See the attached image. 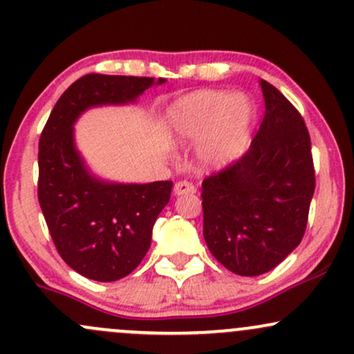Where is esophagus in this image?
I'll list each match as a JSON object with an SVG mask.
<instances>
[{
    "instance_id": "1",
    "label": "esophagus",
    "mask_w": 354,
    "mask_h": 354,
    "mask_svg": "<svg viewBox=\"0 0 354 354\" xmlns=\"http://www.w3.org/2000/svg\"><path fill=\"white\" fill-rule=\"evenodd\" d=\"M174 195H193V193H196V188L193 186L192 183H188V181H178L176 185H174Z\"/></svg>"
}]
</instances>
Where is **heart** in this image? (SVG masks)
<instances>
[{
    "mask_svg": "<svg viewBox=\"0 0 354 354\" xmlns=\"http://www.w3.org/2000/svg\"><path fill=\"white\" fill-rule=\"evenodd\" d=\"M252 107L245 95L220 91H198L176 100L168 111L173 138L180 142L205 139L200 159L207 165H225L242 145Z\"/></svg>",
    "mask_w": 354,
    "mask_h": 354,
    "instance_id": "heart-1",
    "label": "heart"
}]
</instances>
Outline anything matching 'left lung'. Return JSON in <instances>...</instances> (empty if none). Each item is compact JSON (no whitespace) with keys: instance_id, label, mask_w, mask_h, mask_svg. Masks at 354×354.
<instances>
[{"instance_id":"1","label":"left lung","mask_w":354,"mask_h":354,"mask_svg":"<svg viewBox=\"0 0 354 354\" xmlns=\"http://www.w3.org/2000/svg\"><path fill=\"white\" fill-rule=\"evenodd\" d=\"M260 87L266 115L245 156L201 185L205 242L243 277L272 270L301 243L316 188L304 119L274 85Z\"/></svg>"}]
</instances>
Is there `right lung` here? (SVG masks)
I'll return each instance as SVG.
<instances>
[{
	"label": "right lung",
	"mask_w": 354,
	"mask_h": 354,
	"mask_svg": "<svg viewBox=\"0 0 354 354\" xmlns=\"http://www.w3.org/2000/svg\"><path fill=\"white\" fill-rule=\"evenodd\" d=\"M166 79L88 73L57 100L38 145V201L58 254L84 277L114 282L145 259L171 181L124 185L97 178L75 146L73 124L87 109L133 104Z\"/></svg>",
	"instance_id": "add662e5"
}]
</instances>
